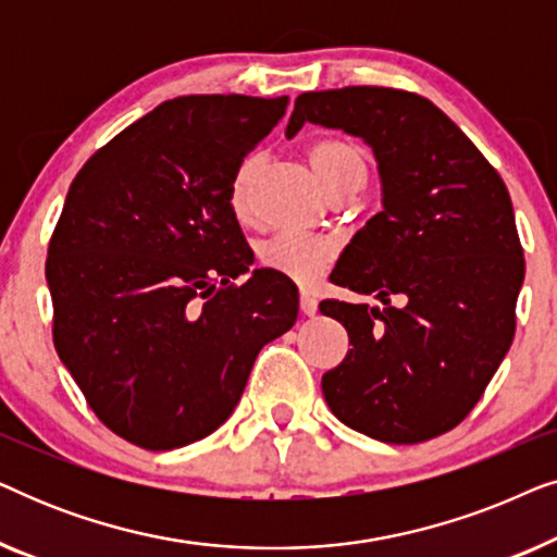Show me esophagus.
<instances>
[{"mask_svg":"<svg viewBox=\"0 0 557 557\" xmlns=\"http://www.w3.org/2000/svg\"><path fill=\"white\" fill-rule=\"evenodd\" d=\"M299 309H301V314L314 317L317 314V299H314V296H311L309 292H301L299 294Z\"/></svg>","mask_w":557,"mask_h":557,"instance_id":"esophagus-1","label":"esophagus"}]
</instances>
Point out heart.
Masks as SVG:
<instances>
[{
    "label": "heart",
    "mask_w": 557,
    "mask_h": 557,
    "mask_svg": "<svg viewBox=\"0 0 557 557\" xmlns=\"http://www.w3.org/2000/svg\"><path fill=\"white\" fill-rule=\"evenodd\" d=\"M311 166L330 193L355 195L368 177V159L362 149L347 139H322L309 149ZM263 166V154H248L238 164L231 182V208L235 218L248 220L253 215V187ZM258 263L265 271L292 278L296 284H311L322 276L326 265L337 256V243L330 235L281 231L256 246Z\"/></svg>",
    "instance_id": "b5f03b06"
}]
</instances>
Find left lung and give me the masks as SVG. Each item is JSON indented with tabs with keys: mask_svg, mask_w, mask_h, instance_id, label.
Masks as SVG:
<instances>
[{
	"mask_svg": "<svg viewBox=\"0 0 557 557\" xmlns=\"http://www.w3.org/2000/svg\"><path fill=\"white\" fill-rule=\"evenodd\" d=\"M311 121L362 136L375 151L383 210L339 256L330 281L385 309L326 299L349 349L324 372L326 406L385 444L451 431L482 398L515 337L524 258L497 170L429 98L398 88L311 90L286 136ZM404 304L393 308L389 296Z\"/></svg>",
	"mask_w": 557,
	"mask_h": 557,
	"instance_id": "1",
	"label": "left lung"
}]
</instances>
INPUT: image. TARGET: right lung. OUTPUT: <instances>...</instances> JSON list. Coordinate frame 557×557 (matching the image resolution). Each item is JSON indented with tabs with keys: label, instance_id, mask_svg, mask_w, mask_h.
I'll return each mask as SVG.
<instances>
[{
	"label": "right lung",
	"instance_id": "right-lung-1",
	"mask_svg": "<svg viewBox=\"0 0 557 557\" xmlns=\"http://www.w3.org/2000/svg\"><path fill=\"white\" fill-rule=\"evenodd\" d=\"M288 96H180L75 174L52 231V342L106 429L149 451L210 436L258 352L299 314L294 281L253 263L233 174Z\"/></svg>",
	"mask_w": 557,
	"mask_h": 557
}]
</instances>
